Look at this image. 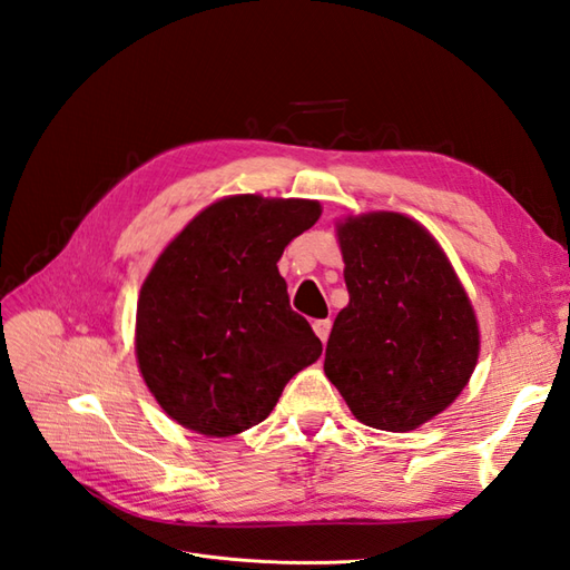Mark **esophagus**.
Instances as JSON below:
<instances>
[{"mask_svg": "<svg viewBox=\"0 0 570 570\" xmlns=\"http://www.w3.org/2000/svg\"><path fill=\"white\" fill-rule=\"evenodd\" d=\"M313 330H315V334L320 337V342H327V337H330V330H332V323L330 320H315L313 323Z\"/></svg>", "mask_w": 570, "mask_h": 570, "instance_id": "obj_1", "label": "esophagus"}]
</instances>
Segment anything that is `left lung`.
Segmentation results:
<instances>
[{
	"label": "left lung",
	"instance_id": "left-lung-1",
	"mask_svg": "<svg viewBox=\"0 0 570 570\" xmlns=\"http://www.w3.org/2000/svg\"><path fill=\"white\" fill-rule=\"evenodd\" d=\"M348 305L325 375L371 429L406 433L445 412L479 361V320L433 233L400 212L337 218Z\"/></svg>",
	"mask_w": 570,
	"mask_h": 570
}]
</instances>
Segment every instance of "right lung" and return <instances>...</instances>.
<instances>
[{"label":"right lung","instance_id":"add662e5","mask_svg":"<svg viewBox=\"0 0 570 570\" xmlns=\"http://www.w3.org/2000/svg\"><path fill=\"white\" fill-rule=\"evenodd\" d=\"M320 214L317 199L228 195L160 250L139 291L135 354L175 424L207 438L253 429L323 354L276 267Z\"/></svg>","mask_w":570,"mask_h":570}]
</instances>
